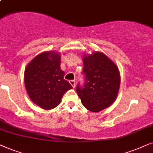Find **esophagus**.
<instances>
[{"mask_svg": "<svg viewBox=\"0 0 153 153\" xmlns=\"http://www.w3.org/2000/svg\"><path fill=\"white\" fill-rule=\"evenodd\" d=\"M69 82H70V84L72 85V87L74 88V87H75V85H76V83H75V81L73 80H71L69 81Z\"/></svg>", "mask_w": 153, "mask_h": 153, "instance_id": "esophagus-1", "label": "esophagus"}]
</instances>
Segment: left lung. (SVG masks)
I'll return each instance as SVG.
<instances>
[{
	"label": "left lung",
	"instance_id": "8db88e82",
	"mask_svg": "<svg viewBox=\"0 0 153 153\" xmlns=\"http://www.w3.org/2000/svg\"><path fill=\"white\" fill-rule=\"evenodd\" d=\"M84 84L76 91L82 105L92 112L110 106L117 97L120 75L116 65L104 54L94 52L83 58Z\"/></svg>",
	"mask_w": 153,
	"mask_h": 153
}]
</instances>
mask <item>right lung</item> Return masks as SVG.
<instances>
[{
  "instance_id": "obj_1",
  "label": "right lung",
  "mask_w": 153,
  "mask_h": 153,
  "mask_svg": "<svg viewBox=\"0 0 153 153\" xmlns=\"http://www.w3.org/2000/svg\"><path fill=\"white\" fill-rule=\"evenodd\" d=\"M60 59V54L54 52L41 53L25 69L24 82L28 94L33 102L43 109L57 106L65 92L73 88L64 80Z\"/></svg>"
}]
</instances>
